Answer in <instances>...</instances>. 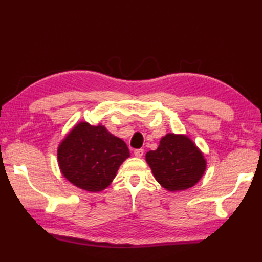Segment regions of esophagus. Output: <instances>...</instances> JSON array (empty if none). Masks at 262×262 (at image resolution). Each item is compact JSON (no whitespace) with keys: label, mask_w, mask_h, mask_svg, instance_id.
Segmentation results:
<instances>
[{"label":"esophagus","mask_w":262,"mask_h":262,"mask_svg":"<svg viewBox=\"0 0 262 262\" xmlns=\"http://www.w3.org/2000/svg\"><path fill=\"white\" fill-rule=\"evenodd\" d=\"M134 155L136 158H142L144 155V149L143 148H138L134 151Z\"/></svg>","instance_id":"obj_1"}]
</instances>
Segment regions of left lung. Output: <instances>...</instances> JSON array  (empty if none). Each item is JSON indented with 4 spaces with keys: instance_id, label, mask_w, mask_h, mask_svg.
I'll use <instances>...</instances> for the list:
<instances>
[{
    "instance_id": "1",
    "label": "left lung",
    "mask_w": 262,
    "mask_h": 262,
    "mask_svg": "<svg viewBox=\"0 0 262 262\" xmlns=\"http://www.w3.org/2000/svg\"><path fill=\"white\" fill-rule=\"evenodd\" d=\"M152 173L169 191L186 190L202 179L207 162L204 153L186 135L166 134L159 147L145 155Z\"/></svg>"
}]
</instances>
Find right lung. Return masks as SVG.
Here are the masks:
<instances>
[{
    "label": "right lung",
    "instance_id": "obj_1",
    "mask_svg": "<svg viewBox=\"0 0 262 262\" xmlns=\"http://www.w3.org/2000/svg\"><path fill=\"white\" fill-rule=\"evenodd\" d=\"M129 158L121 138L99 124L80 121L60 142L57 161L62 174L83 190L98 192L107 188L119 166Z\"/></svg>",
    "mask_w": 262,
    "mask_h": 262
}]
</instances>
